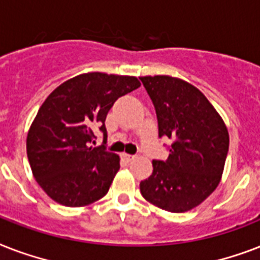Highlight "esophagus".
Listing matches in <instances>:
<instances>
[{
    "instance_id": "esophagus-1",
    "label": "esophagus",
    "mask_w": 260,
    "mask_h": 260,
    "mask_svg": "<svg viewBox=\"0 0 260 260\" xmlns=\"http://www.w3.org/2000/svg\"><path fill=\"white\" fill-rule=\"evenodd\" d=\"M122 158L125 159L126 162H131V160H134L135 159V155H131V154H126V152H124V154H122Z\"/></svg>"
}]
</instances>
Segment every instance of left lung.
I'll use <instances>...</instances> for the list:
<instances>
[{
  "label": "left lung",
  "instance_id": "8db88e82",
  "mask_svg": "<svg viewBox=\"0 0 260 260\" xmlns=\"http://www.w3.org/2000/svg\"><path fill=\"white\" fill-rule=\"evenodd\" d=\"M158 117L159 138L173 140L167 160H152L142 196L160 209L183 213L220 183L230 135L221 116L196 86L169 75L140 77Z\"/></svg>",
  "mask_w": 260,
  "mask_h": 260
}]
</instances>
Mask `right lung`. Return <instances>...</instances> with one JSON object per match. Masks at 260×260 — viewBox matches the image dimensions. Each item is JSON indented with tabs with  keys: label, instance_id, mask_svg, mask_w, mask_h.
<instances>
[{
	"label": "right lung",
	"instance_id": "obj_1",
	"mask_svg": "<svg viewBox=\"0 0 260 260\" xmlns=\"http://www.w3.org/2000/svg\"><path fill=\"white\" fill-rule=\"evenodd\" d=\"M136 77L77 75L46 98L26 136V155L40 187L60 205L78 208L108 193L120 156L93 147L94 128L106 140L105 118L118 97L138 89Z\"/></svg>",
	"mask_w": 260,
	"mask_h": 260
}]
</instances>
